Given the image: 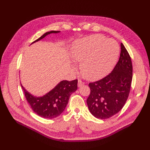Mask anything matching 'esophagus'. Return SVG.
Wrapping results in <instances>:
<instances>
[{"label": "esophagus", "mask_w": 150, "mask_h": 150, "mask_svg": "<svg viewBox=\"0 0 150 150\" xmlns=\"http://www.w3.org/2000/svg\"><path fill=\"white\" fill-rule=\"evenodd\" d=\"M84 84V82H83V81H81V79H78V85L79 87H80V86H83Z\"/></svg>", "instance_id": "34e87169"}]
</instances>
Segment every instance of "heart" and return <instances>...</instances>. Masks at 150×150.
Segmentation results:
<instances>
[{
  "instance_id": "heart-1",
  "label": "heart",
  "mask_w": 150,
  "mask_h": 150,
  "mask_svg": "<svg viewBox=\"0 0 150 150\" xmlns=\"http://www.w3.org/2000/svg\"><path fill=\"white\" fill-rule=\"evenodd\" d=\"M119 52L118 44L101 35H92L77 41L71 49L73 60L82 62L81 72L86 79L96 81L112 69Z\"/></svg>"
}]
</instances>
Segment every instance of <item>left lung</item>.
<instances>
[{
    "instance_id": "8db88e82",
    "label": "left lung",
    "mask_w": 150,
    "mask_h": 150,
    "mask_svg": "<svg viewBox=\"0 0 150 150\" xmlns=\"http://www.w3.org/2000/svg\"><path fill=\"white\" fill-rule=\"evenodd\" d=\"M132 78L131 57L121 43L120 56L114 69L101 79L89 83L91 92L86 102L91 113L101 120L117 114L128 98Z\"/></svg>"
}]
</instances>
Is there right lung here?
I'll return each instance as SVG.
<instances>
[{"label":"right lung","mask_w":150,"mask_h":150,"mask_svg":"<svg viewBox=\"0 0 150 150\" xmlns=\"http://www.w3.org/2000/svg\"><path fill=\"white\" fill-rule=\"evenodd\" d=\"M59 32L55 30L47 32L33 43L38 41L48 34L57 33ZM21 87L27 101L34 112L44 118L52 119L59 116L65 110L71 94L78 89V79L71 81H62L49 93L39 98L32 96L22 85Z\"/></svg>","instance_id":"obj_1"}]
</instances>
